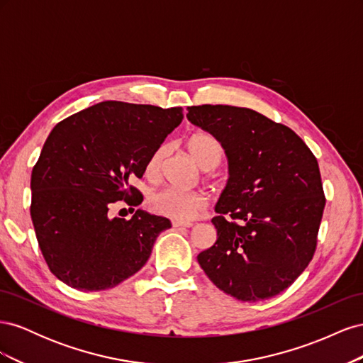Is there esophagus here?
<instances>
[{
	"label": "esophagus",
	"instance_id": "1",
	"mask_svg": "<svg viewBox=\"0 0 363 363\" xmlns=\"http://www.w3.org/2000/svg\"><path fill=\"white\" fill-rule=\"evenodd\" d=\"M172 225H174V227H184V228H189V227H192L194 224H192V223H182V221H172Z\"/></svg>",
	"mask_w": 363,
	"mask_h": 363
}]
</instances>
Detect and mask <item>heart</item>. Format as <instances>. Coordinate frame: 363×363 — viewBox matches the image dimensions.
Here are the masks:
<instances>
[{"label": "heart", "instance_id": "1", "mask_svg": "<svg viewBox=\"0 0 363 363\" xmlns=\"http://www.w3.org/2000/svg\"><path fill=\"white\" fill-rule=\"evenodd\" d=\"M186 147L203 169H212L221 162V142L206 131H199V133L189 136L186 140ZM164 155H167V145H160L152 152L147 162V174L156 175L160 171ZM150 206L155 212L168 216L174 221L189 223L199 216L207 206V196L206 194L196 191L163 188L150 196Z\"/></svg>", "mask_w": 363, "mask_h": 363}]
</instances>
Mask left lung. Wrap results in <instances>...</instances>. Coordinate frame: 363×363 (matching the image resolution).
Masks as SVG:
<instances>
[{
    "mask_svg": "<svg viewBox=\"0 0 363 363\" xmlns=\"http://www.w3.org/2000/svg\"><path fill=\"white\" fill-rule=\"evenodd\" d=\"M188 111L194 125L221 142L228 162L212 219L216 242L196 259L215 286L236 300H268L313 257L325 206L320 167L295 131L251 108Z\"/></svg>",
    "mask_w": 363,
    "mask_h": 363,
    "instance_id": "1",
    "label": "left lung"
}]
</instances>
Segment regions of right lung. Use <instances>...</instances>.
<instances>
[{
  "mask_svg": "<svg viewBox=\"0 0 363 363\" xmlns=\"http://www.w3.org/2000/svg\"><path fill=\"white\" fill-rule=\"evenodd\" d=\"M183 119L182 107L103 101L51 130L31 172V221L51 272L79 291H103L145 265L168 218L138 208L128 221L108 215L128 184ZM135 211V208H133Z\"/></svg>",
  "mask_w": 363,
  "mask_h": 363,
  "instance_id": "right-lung-1",
  "label": "right lung"
}]
</instances>
